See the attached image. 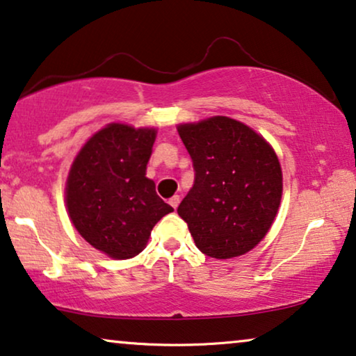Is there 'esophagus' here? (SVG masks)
Segmentation results:
<instances>
[{"instance_id": "esophagus-1", "label": "esophagus", "mask_w": 356, "mask_h": 356, "mask_svg": "<svg viewBox=\"0 0 356 356\" xmlns=\"http://www.w3.org/2000/svg\"><path fill=\"white\" fill-rule=\"evenodd\" d=\"M179 201H181V199H179V196H173V197H170V206H172L173 209H177L178 206H179Z\"/></svg>"}]
</instances>
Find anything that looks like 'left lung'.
I'll return each mask as SVG.
<instances>
[{
  "instance_id": "1",
  "label": "left lung",
  "mask_w": 356,
  "mask_h": 356,
  "mask_svg": "<svg viewBox=\"0 0 356 356\" xmlns=\"http://www.w3.org/2000/svg\"><path fill=\"white\" fill-rule=\"evenodd\" d=\"M178 133L194 168L178 216L206 256L245 254L266 236L280 206L282 170L274 149L227 116L181 124Z\"/></svg>"
}]
</instances>
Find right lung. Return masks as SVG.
Segmentation results:
<instances>
[{"instance_id": "right-lung-1", "label": "right lung", "mask_w": 356, "mask_h": 356, "mask_svg": "<svg viewBox=\"0 0 356 356\" xmlns=\"http://www.w3.org/2000/svg\"><path fill=\"white\" fill-rule=\"evenodd\" d=\"M155 129L108 124L92 136L72 163L66 206L87 243L115 259L144 250L150 230L173 212L145 178Z\"/></svg>"}]
</instances>
